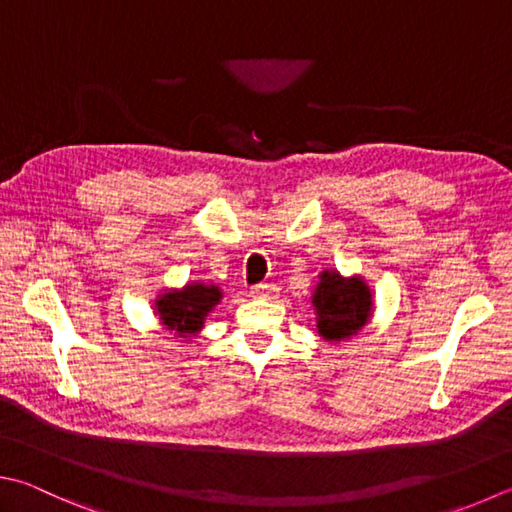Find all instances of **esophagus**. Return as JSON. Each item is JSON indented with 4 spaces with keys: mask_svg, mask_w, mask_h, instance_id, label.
<instances>
[{
    "mask_svg": "<svg viewBox=\"0 0 512 512\" xmlns=\"http://www.w3.org/2000/svg\"><path fill=\"white\" fill-rule=\"evenodd\" d=\"M277 288L275 284H257L250 288V295L257 297V300H271V297H275Z\"/></svg>",
    "mask_w": 512,
    "mask_h": 512,
    "instance_id": "1",
    "label": "esophagus"
}]
</instances>
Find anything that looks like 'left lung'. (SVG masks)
I'll return each mask as SVG.
<instances>
[{"label": "left lung", "mask_w": 512, "mask_h": 512, "mask_svg": "<svg viewBox=\"0 0 512 512\" xmlns=\"http://www.w3.org/2000/svg\"><path fill=\"white\" fill-rule=\"evenodd\" d=\"M315 327L322 340L342 342L356 336L374 311L371 288L360 275L342 277L338 271H322L311 295Z\"/></svg>", "instance_id": "obj_1"}]
</instances>
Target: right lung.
Segmentation results:
<instances>
[{"label":"right lung","mask_w":512,"mask_h":512,"mask_svg":"<svg viewBox=\"0 0 512 512\" xmlns=\"http://www.w3.org/2000/svg\"><path fill=\"white\" fill-rule=\"evenodd\" d=\"M221 288L208 282H190L183 288H163L154 300V313L176 338L190 340L199 336L208 313L221 302Z\"/></svg>","instance_id":"add662e5"}]
</instances>
